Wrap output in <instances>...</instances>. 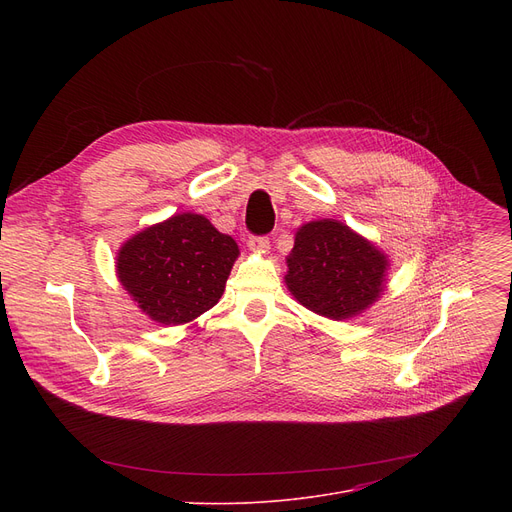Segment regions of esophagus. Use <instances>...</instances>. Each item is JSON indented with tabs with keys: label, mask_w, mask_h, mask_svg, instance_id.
<instances>
[{
	"label": "esophagus",
	"mask_w": 512,
	"mask_h": 512,
	"mask_svg": "<svg viewBox=\"0 0 512 512\" xmlns=\"http://www.w3.org/2000/svg\"><path fill=\"white\" fill-rule=\"evenodd\" d=\"M249 249L253 253H259V255L267 253V251H270V238H267V236H251L249 238Z\"/></svg>",
	"instance_id": "34e87169"
}]
</instances>
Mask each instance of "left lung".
<instances>
[{"instance_id": "1", "label": "left lung", "mask_w": 512, "mask_h": 512, "mask_svg": "<svg viewBox=\"0 0 512 512\" xmlns=\"http://www.w3.org/2000/svg\"><path fill=\"white\" fill-rule=\"evenodd\" d=\"M284 284L309 311L344 321L365 313L386 290L388 255L338 220H313L294 234Z\"/></svg>"}]
</instances>
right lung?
Returning <instances> with one entry per match:
<instances>
[{"mask_svg": "<svg viewBox=\"0 0 512 512\" xmlns=\"http://www.w3.org/2000/svg\"><path fill=\"white\" fill-rule=\"evenodd\" d=\"M238 255L232 236L184 211L122 242L116 276L155 324L184 326L218 305Z\"/></svg>", "mask_w": 512, "mask_h": 512, "instance_id": "add662e5", "label": "right lung"}]
</instances>
